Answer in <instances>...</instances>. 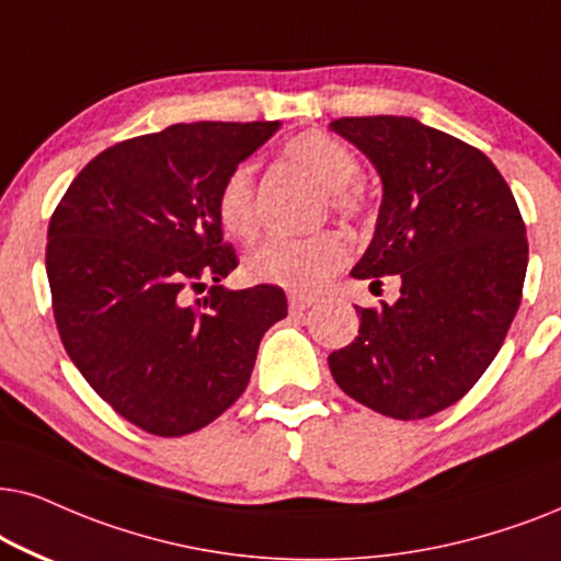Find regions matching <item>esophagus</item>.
Returning <instances> with one entry per match:
<instances>
[{
    "label": "esophagus",
    "instance_id": "esophagus-1",
    "mask_svg": "<svg viewBox=\"0 0 561 561\" xmlns=\"http://www.w3.org/2000/svg\"><path fill=\"white\" fill-rule=\"evenodd\" d=\"M316 305V297H308V295H289V312L297 316V312H305L308 308Z\"/></svg>",
    "mask_w": 561,
    "mask_h": 561
}]
</instances>
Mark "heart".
Segmentation results:
<instances>
[{"mask_svg": "<svg viewBox=\"0 0 561 561\" xmlns=\"http://www.w3.org/2000/svg\"><path fill=\"white\" fill-rule=\"evenodd\" d=\"M282 159L328 190V205L335 215L358 218L364 213L367 197L356 184L362 163L343 140L323 130H305L282 146ZM215 213L222 230L238 241H251L259 233L256 176L251 163H238L222 179ZM346 261V238L323 230L305 238H272L245 256L243 268L261 285H276L293 293H316Z\"/></svg>", "mask_w": 561, "mask_h": 561, "instance_id": "b5f03b06", "label": "heart"}]
</instances>
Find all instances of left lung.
Instances as JSON below:
<instances>
[{
    "label": "left lung",
    "instance_id": "obj_1",
    "mask_svg": "<svg viewBox=\"0 0 561 561\" xmlns=\"http://www.w3.org/2000/svg\"><path fill=\"white\" fill-rule=\"evenodd\" d=\"M382 176V207L351 276L400 300L356 308L362 325L328 356L348 398L394 421L442 413L472 390L503 346L524 297L526 222L480 148L413 117L333 119Z\"/></svg>",
    "mask_w": 561,
    "mask_h": 561
}]
</instances>
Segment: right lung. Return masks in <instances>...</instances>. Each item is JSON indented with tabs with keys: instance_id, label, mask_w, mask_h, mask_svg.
Returning a JSON list of instances; mask_svg holds the SVG:
<instances>
[{
	"instance_id": "obj_1",
	"label": "right lung",
	"mask_w": 561,
	"mask_h": 561,
	"mask_svg": "<svg viewBox=\"0 0 561 561\" xmlns=\"http://www.w3.org/2000/svg\"><path fill=\"white\" fill-rule=\"evenodd\" d=\"M279 123H176L110 146L50 215L46 272L66 354L112 410L153 436L205 428L241 398L274 285L222 289L238 266L215 199ZM214 287L203 301L188 289Z\"/></svg>"
}]
</instances>
